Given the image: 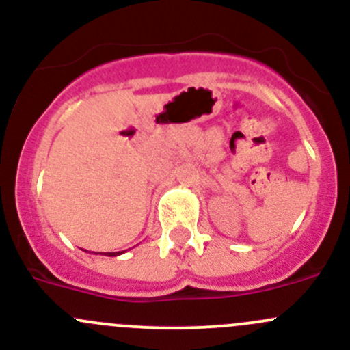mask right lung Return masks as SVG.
Masks as SVG:
<instances>
[{
	"instance_id": "obj_1",
	"label": "right lung",
	"mask_w": 350,
	"mask_h": 350,
	"mask_svg": "<svg viewBox=\"0 0 350 350\" xmlns=\"http://www.w3.org/2000/svg\"><path fill=\"white\" fill-rule=\"evenodd\" d=\"M107 254H108V256H120L122 252H107Z\"/></svg>"
}]
</instances>
